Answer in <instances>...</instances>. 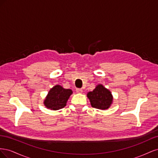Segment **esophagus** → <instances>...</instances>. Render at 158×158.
<instances>
[{
  "label": "esophagus",
  "mask_w": 158,
  "mask_h": 158,
  "mask_svg": "<svg viewBox=\"0 0 158 158\" xmlns=\"http://www.w3.org/2000/svg\"><path fill=\"white\" fill-rule=\"evenodd\" d=\"M76 93L78 94H82L83 92V90L82 89H76Z\"/></svg>",
  "instance_id": "obj_1"
}]
</instances>
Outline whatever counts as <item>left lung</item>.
Returning <instances> with one entry per match:
<instances>
[{
    "label": "left lung",
    "instance_id": "1",
    "mask_svg": "<svg viewBox=\"0 0 158 158\" xmlns=\"http://www.w3.org/2000/svg\"><path fill=\"white\" fill-rule=\"evenodd\" d=\"M87 97L92 107L102 110L108 109L113 102L111 92L102 84H98L92 92H89Z\"/></svg>",
    "mask_w": 158,
    "mask_h": 158
}]
</instances>
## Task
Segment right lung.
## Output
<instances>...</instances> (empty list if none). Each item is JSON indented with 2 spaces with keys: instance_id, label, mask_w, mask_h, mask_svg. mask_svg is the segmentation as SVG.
<instances>
[{
  "instance_id": "1",
  "label": "right lung",
  "mask_w": 158,
  "mask_h": 158,
  "mask_svg": "<svg viewBox=\"0 0 158 158\" xmlns=\"http://www.w3.org/2000/svg\"><path fill=\"white\" fill-rule=\"evenodd\" d=\"M70 89H65L60 85H55L49 91L44 104L49 109L56 111L64 107L70 95L73 94Z\"/></svg>"
}]
</instances>
